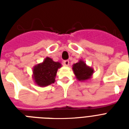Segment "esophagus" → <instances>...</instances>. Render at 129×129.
Segmentation results:
<instances>
[{
	"label": "esophagus",
	"instance_id": "1",
	"mask_svg": "<svg viewBox=\"0 0 129 129\" xmlns=\"http://www.w3.org/2000/svg\"><path fill=\"white\" fill-rule=\"evenodd\" d=\"M69 63H70V61H69L68 60L63 61V64H64V66H68Z\"/></svg>",
	"mask_w": 129,
	"mask_h": 129
}]
</instances>
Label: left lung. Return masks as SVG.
Here are the masks:
<instances>
[{"instance_id": "left-lung-1", "label": "left lung", "mask_w": 129, "mask_h": 129, "mask_svg": "<svg viewBox=\"0 0 129 129\" xmlns=\"http://www.w3.org/2000/svg\"><path fill=\"white\" fill-rule=\"evenodd\" d=\"M73 70L78 80H86L90 78L94 70L90 67L87 66L83 61H80L78 63L73 66Z\"/></svg>"}]
</instances>
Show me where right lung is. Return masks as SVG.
<instances>
[{"mask_svg": "<svg viewBox=\"0 0 129 129\" xmlns=\"http://www.w3.org/2000/svg\"><path fill=\"white\" fill-rule=\"evenodd\" d=\"M61 66L60 63L46 57L42 63L35 66L33 68V78L35 83L40 86H46L54 83L57 69Z\"/></svg>", "mask_w": 129, "mask_h": 129, "instance_id": "obj_1", "label": "right lung"}]
</instances>
